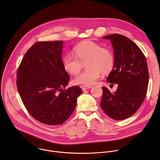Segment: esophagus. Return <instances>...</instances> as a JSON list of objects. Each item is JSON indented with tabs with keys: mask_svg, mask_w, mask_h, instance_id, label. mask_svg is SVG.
Listing matches in <instances>:
<instances>
[{
	"mask_svg": "<svg viewBox=\"0 0 160 160\" xmlns=\"http://www.w3.org/2000/svg\"><path fill=\"white\" fill-rule=\"evenodd\" d=\"M92 87V86H87V85H83V86H81V88L82 90H86L87 89H89V88H91Z\"/></svg>",
	"mask_w": 160,
	"mask_h": 160,
	"instance_id": "obj_1",
	"label": "esophagus"
}]
</instances>
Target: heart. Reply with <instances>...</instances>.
I'll return each instance as SVG.
<instances>
[{"instance_id": "1", "label": "heart", "mask_w": 160, "mask_h": 160, "mask_svg": "<svg viewBox=\"0 0 160 160\" xmlns=\"http://www.w3.org/2000/svg\"><path fill=\"white\" fill-rule=\"evenodd\" d=\"M76 55L66 54L63 59L65 70L74 75L83 68L87 67L73 78L74 84L92 85L101 76V72L108 73L113 68L114 57L108 48L93 42H82L73 48Z\"/></svg>"}]
</instances>
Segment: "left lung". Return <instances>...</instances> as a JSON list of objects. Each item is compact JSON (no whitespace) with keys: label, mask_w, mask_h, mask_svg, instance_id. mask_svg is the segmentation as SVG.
Here are the masks:
<instances>
[{"label":"left lung","mask_w":160,"mask_h":160,"mask_svg":"<svg viewBox=\"0 0 160 160\" xmlns=\"http://www.w3.org/2000/svg\"><path fill=\"white\" fill-rule=\"evenodd\" d=\"M110 40L114 52V65L107 81L118 84L111 93L102 87L101 106L114 120L126 119L137 112L144 101L149 84L146 58L140 48L124 35L113 34L102 37Z\"/></svg>","instance_id":"left-lung-1"}]
</instances>
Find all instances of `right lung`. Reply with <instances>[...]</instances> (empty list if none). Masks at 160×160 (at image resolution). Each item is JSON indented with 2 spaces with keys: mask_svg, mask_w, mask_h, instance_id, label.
<instances>
[{
  "mask_svg": "<svg viewBox=\"0 0 160 160\" xmlns=\"http://www.w3.org/2000/svg\"><path fill=\"white\" fill-rule=\"evenodd\" d=\"M63 41L38 42L26 53L17 70V86L30 115L45 124L64 123L76 107L82 90H63L70 80L61 58Z\"/></svg>",
  "mask_w": 160,
  "mask_h": 160,
  "instance_id": "obj_1",
  "label": "right lung"
}]
</instances>
